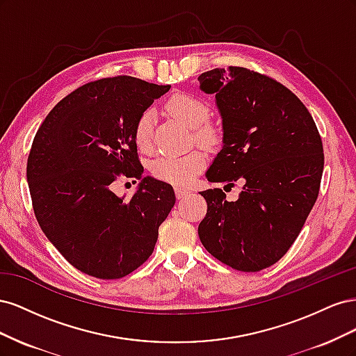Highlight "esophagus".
<instances>
[{
  "mask_svg": "<svg viewBox=\"0 0 356 356\" xmlns=\"http://www.w3.org/2000/svg\"><path fill=\"white\" fill-rule=\"evenodd\" d=\"M190 193H191V190L184 188V187H177V188H175V195H177V197H178V199H182V197L188 196Z\"/></svg>",
  "mask_w": 356,
  "mask_h": 356,
  "instance_id": "34e87169",
  "label": "esophagus"
}]
</instances>
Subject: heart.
I'll return each instance as SVG.
<instances>
[{"instance_id":"heart-1","label":"heart","mask_w":356,"mask_h":356,"mask_svg":"<svg viewBox=\"0 0 356 356\" xmlns=\"http://www.w3.org/2000/svg\"><path fill=\"white\" fill-rule=\"evenodd\" d=\"M166 111L178 118L188 127H193V136L203 147H211L218 141V132L208 118L211 114L209 105L191 93H175L166 101ZM154 118L153 113L145 110L139 114L134 124V143L143 154H152L154 149ZM207 163V156L200 149L184 156H161L153 161L152 175L172 186H187Z\"/></svg>"}]
</instances>
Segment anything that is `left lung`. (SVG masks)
Listing matches in <instances>:
<instances>
[{
	"label": "left lung",
	"instance_id": "left-lung-1",
	"mask_svg": "<svg viewBox=\"0 0 356 356\" xmlns=\"http://www.w3.org/2000/svg\"><path fill=\"white\" fill-rule=\"evenodd\" d=\"M222 117L224 145L207 172L211 182L241 181L236 202L221 188L202 191L199 224L207 251L241 272H260L288 252L319 195L324 147L309 110L284 84L242 67L199 75Z\"/></svg>",
	"mask_w": 356,
	"mask_h": 356
}]
</instances>
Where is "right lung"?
I'll use <instances>...</instances> for the list:
<instances>
[{
    "label": "right lung",
    "instance_id": "add662e5",
    "mask_svg": "<svg viewBox=\"0 0 356 356\" xmlns=\"http://www.w3.org/2000/svg\"><path fill=\"white\" fill-rule=\"evenodd\" d=\"M170 86L118 75L86 83L59 101L32 141L26 178L41 230L77 270L120 279L143 266L175 204L168 182L144 178L134 124ZM143 182L129 201L111 184Z\"/></svg>",
    "mask_w": 356,
    "mask_h": 356
}]
</instances>
